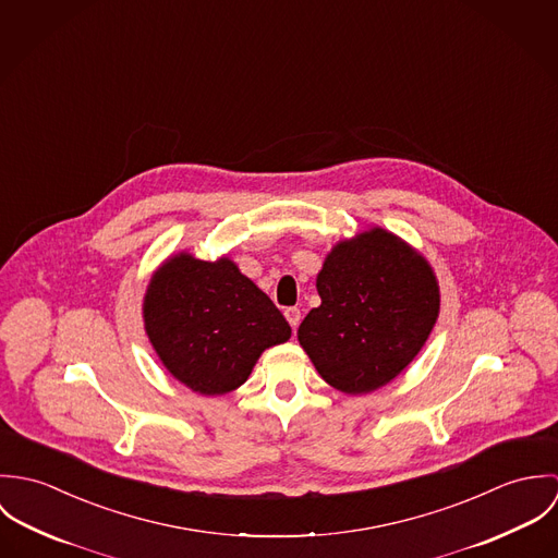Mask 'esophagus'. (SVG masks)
I'll use <instances>...</instances> for the list:
<instances>
[{
	"label": "esophagus",
	"instance_id": "esophagus-1",
	"mask_svg": "<svg viewBox=\"0 0 558 558\" xmlns=\"http://www.w3.org/2000/svg\"><path fill=\"white\" fill-rule=\"evenodd\" d=\"M286 319L290 322L292 328H296L301 324V310L299 307H288L286 310Z\"/></svg>",
	"mask_w": 558,
	"mask_h": 558
}]
</instances>
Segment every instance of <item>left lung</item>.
<instances>
[{
  "label": "left lung",
  "mask_w": 558,
  "mask_h": 558,
  "mask_svg": "<svg viewBox=\"0 0 558 558\" xmlns=\"http://www.w3.org/2000/svg\"><path fill=\"white\" fill-rule=\"evenodd\" d=\"M322 305L299 326L319 376L341 393H372L399 376L425 345L440 312L427 259L374 228L341 240L316 279Z\"/></svg>",
  "instance_id": "obj_1"
}]
</instances>
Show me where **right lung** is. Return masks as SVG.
Masks as SVG:
<instances>
[{"label":"right lung","mask_w":558,"mask_h":558,"mask_svg":"<svg viewBox=\"0 0 558 558\" xmlns=\"http://www.w3.org/2000/svg\"><path fill=\"white\" fill-rule=\"evenodd\" d=\"M144 326L167 372L199 396H223L246 383L259 354L290 339L275 303L221 257L171 255L144 296Z\"/></svg>","instance_id":"obj_1"}]
</instances>
